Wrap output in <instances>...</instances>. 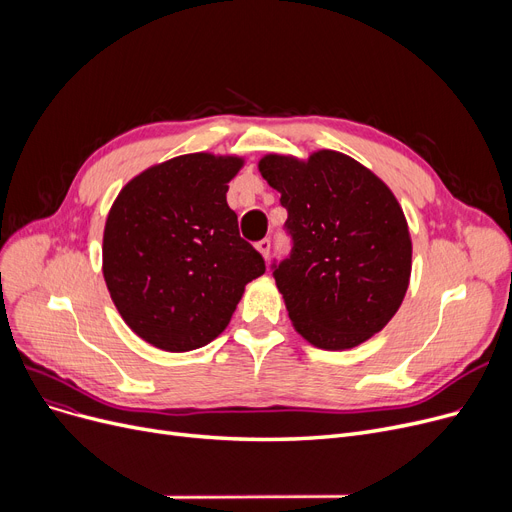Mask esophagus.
Listing matches in <instances>:
<instances>
[{
  "instance_id": "34e87169",
  "label": "esophagus",
  "mask_w": 512,
  "mask_h": 512,
  "mask_svg": "<svg viewBox=\"0 0 512 512\" xmlns=\"http://www.w3.org/2000/svg\"><path fill=\"white\" fill-rule=\"evenodd\" d=\"M270 249H272V240H270V238H263V240L257 242V251H259L265 259L270 257Z\"/></svg>"
}]
</instances>
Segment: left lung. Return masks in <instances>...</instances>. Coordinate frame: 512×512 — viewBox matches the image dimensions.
<instances>
[{
	"instance_id": "left-lung-1",
	"label": "left lung",
	"mask_w": 512,
	"mask_h": 512,
	"mask_svg": "<svg viewBox=\"0 0 512 512\" xmlns=\"http://www.w3.org/2000/svg\"><path fill=\"white\" fill-rule=\"evenodd\" d=\"M259 172L288 211L292 251L272 267L294 330L326 351L378 334L405 299L413 255L390 188L330 149L305 161L270 153Z\"/></svg>"
}]
</instances>
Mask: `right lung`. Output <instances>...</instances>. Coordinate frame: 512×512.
<instances>
[{
  "label": "right lung",
  "instance_id": "1",
  "mask_svg": "<svg viewBox=\"0 0 512 512\" xmlns=\"http://www.w3.org/2000/svg\"><path fill=\"white\" fill-rule=\"evenodd\" d=\"M240 157L188 153L134 176L103 230V278L128 328L170 353L218 338L265 272L226 203Z\"/></svg>",
  "mask_w": 512,
  "mask_h": 512
}]
</instances>
